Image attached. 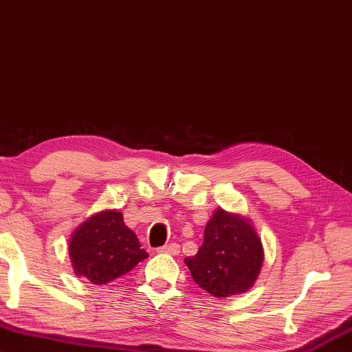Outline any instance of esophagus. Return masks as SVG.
Segmentation results:
<instances>
[{
    "label": "esophagus",
    "instance_id": "34e87169",
    "mask_svg": "<svg viewBox=\"0 0 352 352\" xmlns=\"http://www.w3.org/2000/svg\"><path fill=\"white\" fill-rule=\"evenodd\" d=\"M157 254H169V255H178V252H180V245L175 244V242H170V244H166L160 247V249L156 250Z\"/></svg>",
    "mask_w": 352,
    "mask_h": 352
}]
</instances>
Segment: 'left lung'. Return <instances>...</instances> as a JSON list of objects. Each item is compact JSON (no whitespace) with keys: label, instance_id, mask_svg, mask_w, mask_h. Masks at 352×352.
Wrapping results in <instances>:
<instances>
[{"label":"left lung","instance_id":"obj_1","mask_svg":"<svg viewBox=\"0 0 352 352\" xmlns=\"http://www.w3.org/2000/svg\"><path fill=\"white\" fill-rule=\"evenodd\" d=\"M263 261L261 237L250 219L221 207L207 221L197 254L185 258L196 284L215 298L241 295L254 287Z\"/></svg>","mask_w":352,"mask_h":352}]
</instances>
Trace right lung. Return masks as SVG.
Wrapping results in <instances>:
<instances>
[{
    "label": "right lung",
    "mask_w": 352,
    "mask_h": 352,
    "mask_svg": "<svg viewBox=\"0 0 352 352\" xmlns=\"http://www.w3.org/2000/svg\"><path fill=\"white\" fill-rule=\"evenodd\" d=\"M68 255L73 273L96 285L118 279L148 256L116 209L97 212L82 221L72 232Z\"/></svg>",
    "instance_id": "add662e5"
}]
</instances>
